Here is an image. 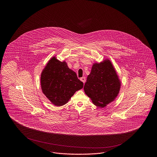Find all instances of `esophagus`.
<instances>
[{
  "mask_svg": "<svg viewBox=\"0 0 157 157\" xmlns=\"http://www.w3.org/2000/svg\"><path fill=\"white\" fill-rule=\"evenodd\" d=\"M80 79H81V81L82 82H83V83H85V82L86 81V78H85V77H82Z\"/></svg>",
  "mask_w": 157,
  "mask_h": 157,
  "instance_id": "obj_1",
  "label": "esophagus"
}]
</instances>
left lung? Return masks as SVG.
Masks as SVG:
<instances>
[{"instance_id":"8db88e82","label":"left lung","mask_w":157,"mask_h":157,"mask_svg":"<svg viewBox=\"0 0 157 157\" xmlns=\"http://www.w3.org/2000/svg\"><path fill=\"white\" fill-rule=\"evenodd\" d=\"M121 87L119 78L109 59L93 65L84 85V91L93 104L101 108L109 104L118 96Z\"/></svg>"}]
</instances>
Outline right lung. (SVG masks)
Segmentation results:
<instances>
[{
  "label": "right lung",
  "mask_w": 157,
  "mask_h": 157,
  "mask_svg": "<svg viewBox=\"0 0 157 157\" xmlns=\"http://www.w3.org/2000/svg\"><path fill=\"white\" fill-rule=\"evenodd\" d=\"M43 93L53 104L60 106L66 104L75 92L83 88V83L76 74L55 56L49 60L40 76Z\"/></svg>",
  "instance_id": "right-lung-1"
}]
</instances>
